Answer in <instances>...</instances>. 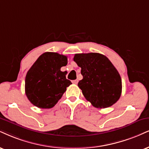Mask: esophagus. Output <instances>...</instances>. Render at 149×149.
Returning a JSON list of instances; mask_svg holds the SVG:
<instances>
[{
    "label": "esophagus",
    "instance_id": "esophagus-1",
    "mask_svg": "<svg viewBox=\"0 0 149 149\" xmlns=\"http://www.w3.org/2000/svg\"><path fill=\"white\" fill-rule=\"evenodd\" d=\"M72 83L74 84H77L78 83V80H73L72 81Z\"/></svg>",
    "mask_w": 149,
    "mask_h": 149
}]
</instances>
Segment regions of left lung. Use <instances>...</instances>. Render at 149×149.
Wrapping results in <instances>:
<instances>
[{"label":"left lung","instance_id":"obj_1","mask_svg":"<svg viewBox=\"0 0 149 149\" xmlns=\"http://www.w3.org/2000/svg\"><path fill=\"white\" fill-rule=\"evenodd\" d=\"M74 61L81 68L78 83L84 96L97 108L110 107L122 94V79L111 61L99 53L76 54Z\"/></svg>","mask_w":149,"mask_h":149}]
</instances>
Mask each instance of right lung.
<instances>
[{
	"mask_svg": "<svg viewBox=\"0 0 149 149\" xmlns=\"http://www.w3.org/2000/svg\"><path fill=\"white\" fill-rule=\"evenodd\" d=\"M68 58L56 52H45L37 58L25 77V95L33 105L51 108L61 98L66 88L72 84L61 68Z\"/></svg>",
	"mask_w": 149,
	"mask_h": 149,
	"instance_id": "add662e5",
	"label": "right lung"
}]
</instances>
